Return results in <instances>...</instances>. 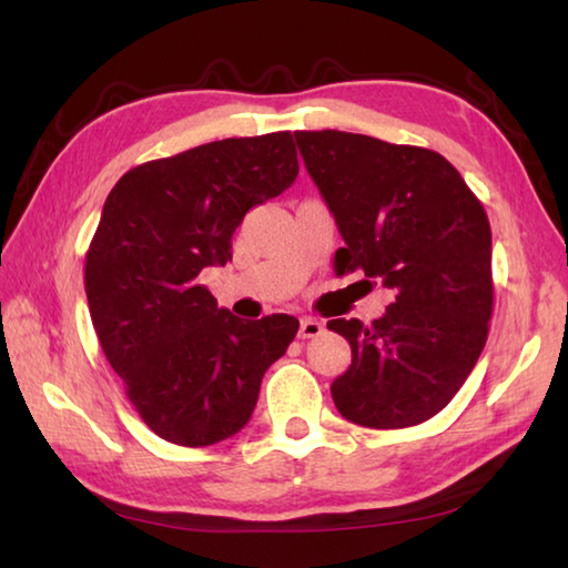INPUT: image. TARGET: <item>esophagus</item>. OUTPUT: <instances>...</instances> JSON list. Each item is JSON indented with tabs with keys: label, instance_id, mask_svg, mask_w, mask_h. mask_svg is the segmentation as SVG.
Segmentation results:
<instances>
[{
	"label": "esophagus",
	"instance_id": "1",
	"mask_svg": "<svg viewBox=\"0 0 568 568\" xmlns=\"http://www.w3.org/2000/svg\"><path fill=\"white\" fill-rule=\"evenodd\" d=\"M323 328H325V325L321 321L303 318L301 321V331H297V335H301V338H318V335L323 333Z\"/></svg>",
	"mask_w": 568,
	"mask_h": 568
}]
</instances>
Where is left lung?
Here are the masks:
<instances>
[{
	"label": "left lung",
	"instance_id": "1",
	"mask_svg": "<svg viewBox=\"0 0 568 568\" xmlns=\"http://www.w3.org/2000/svg\"><path fill=\"white\" fill-rule=\"evenodd\" d=\"M305 168L345 247L335 273L363 271L393 291L371 325L335 318L351 368L335 408L365 428H408L444 410L488 338L491 225L460 172L434 150L338 130L295 132Z\"/></svg>",
	"mask_w": 568,
	"mask_h": 568
}]
</instances>
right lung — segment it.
<instances>
[{
    "mask_svg": "<svg viewBox=\"0 0 568 568\" xmlns=\"http://www.w3.org/2000/svg\"><path fill=\"white\" fill-rule=\"evenodd\" d=\"M297 175L291 132L227 138L124 172L84 255L90 318L134 410L160 438L213 446L253 416L293 315L240 321L197 275L233 261L250 207Z\"/></svg>",
    "mask_w": 568,
    "mask_h": 568,
    "instance_id": "obj_1",
    "label": "right lung"
}]
</instances>
